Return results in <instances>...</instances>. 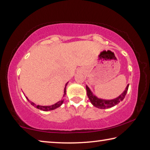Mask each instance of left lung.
<instances>
[{
    "instance_id": "1",
    "label": "left lung",
    "mask_w": 150,
    "mask_h": 150,
    "mask_svg": "<svg viewBox=\"0 0 150 150\" xmlns=\"http://www.w3.org/2000/svg\"><path fill=\"white\" fill-rule=\"evenodd\" d=\"M128 87L129 84L126 86L125 90L124 91V92L122 93L120 95H119L118 97L114 98V99L110 100H106L103 99V98H98L96 95H94L93 93L91 91L89 87H88L87 85H86V89H87L88 97L89 98L91 103H92V105L98 108L105 109L112 107V106L118 105V104L121 102V101H122L126 95L127 91H128Z\"/></svg>"
}]
</instances>
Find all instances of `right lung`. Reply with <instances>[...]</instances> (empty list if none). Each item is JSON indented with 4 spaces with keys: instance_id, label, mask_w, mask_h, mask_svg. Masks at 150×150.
<instances>
[{
    "instance_id": "obj_1",
    "label": "right lung",
    "mask_w": 150,
    "mask_h": 150,
    "mask_svg": "<svg viewBox=\"0 0 150 150\" xmlns=\"http://www.w3.org/2000/svg\"><path fill=\"white\" fill-rule=\"evenodd\" d=\"M69 82H67V83L65 84V88H64V95H63V96H64L66 95V86L67 85V83ZM26 98L28 99V100L29 101V102L31 103V105L32 106H34L35 108H37L40 109V110H43V111H48V110H54V109L57 108L58 107H59V106L62 105L63 101H64V98H63L62 100H61L59 101H58L56 103H55L54 105H50V106H41V105H37L36 104H35L34 103L32 102V101H30L28 98L27 96H26Z\"/></svg>"
}]
</instances>
